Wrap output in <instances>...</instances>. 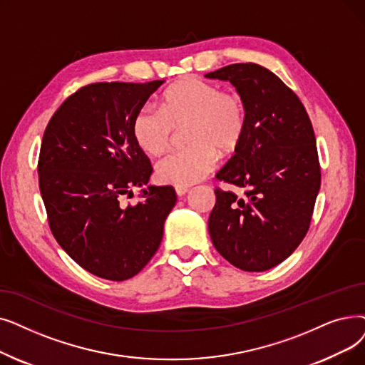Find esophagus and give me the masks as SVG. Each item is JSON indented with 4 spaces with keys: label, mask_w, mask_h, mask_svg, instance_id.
I'll use <instances>...</instances> for the list:
<instances>
[{
    "label": "esophagus",
    "mask_w": 365,
    "mask_h": 365,
    "mask_svg": "<svg viewBox=\"0 0 365 365\" xmlns=\"http://www.w3.org/2000/svg\"><path fill=\"white\" fill-rule=\"evenodd\" d=\"M189 192V189L187 187H180V186H178L176 187V194H178V197H183V195H186Z\"/></svg>",
    "instance_id": "obj_1"
}]
</instances>
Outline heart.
<instances>
[{
    "mask_svg": "<svg viewBox=\"0 0 365 365\" xmlns=\"http://www.w3.org/2000/svg\"><path fill=\"white\" fill-rule=\"evenodd\" d=\"M161 107L145 106L134 116L133 135L145 153H164L174 126L191 125L186 134L191 148L173 152L156 164L161 183L186 187L201 182L216 168L217 152H234L243 138L246 112L239 95L222 92L201 78L189 77L168 88Z\"/></svg>",
    "mask_w": 365,
    "mask_h": 365,
    "instance_id": "heart-1",
    "label": "heart"
}]
</instances>
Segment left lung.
<instances>
[{
    "label": "left lung",
    "instance_id": "obj_1",
    "mask_svg": "<svg viewBox=\"0 0 365 365\" xmlns=\"http://www.w3.org/2000/svg\"><path fill=\"white\" fill-rule=\"evenodd\" d=\"M205 77L232 83L246 112L240 145L216 174L245 194L215 189L213 246L240 270H270L303 242L321 187L310 118L295 92L258 64H231Z\"/></svg>",
    "mask_w": 365,
    "mask_h": 365
}]
</instances>
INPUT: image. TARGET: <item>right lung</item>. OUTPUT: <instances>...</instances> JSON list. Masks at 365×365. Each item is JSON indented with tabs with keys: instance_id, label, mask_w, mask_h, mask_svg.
<instances>
[{
	"instance_id": "right-lung-1",
	"label": "right lung",
	"mask_w": 365,
	"mask_h": 365,
	"mask_svg": "<svg viewBox=\"0 0 365 365\" xmlns=\"http://www.w3.org/2000/svg\"><path fill=\"white\" fill-rule=\"evenodd\" d=\"M164 83L101 82L61 104L46 126L38 186L49 227L67 255L86 272L122 282L140 273L163 240L176 204L171 186L149 185L143 202L123 205L134 185H148L149 158L133 120Z\"/></svg>"
}]
</instances>
